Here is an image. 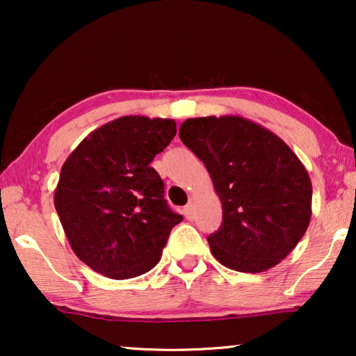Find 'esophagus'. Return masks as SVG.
Wrapping results in <instances>:
<instances>
[{
  "mask_svg": "<svg viewBox=\"0 0 356 356\" xmlns=\"http://www.w3.org/2000/svg\"><path fill=\"white\" fill-rule=\"evenodd\" d=\"M183 213H184V217L188 218V220H193V218H194V207H193V204H188V206L183 209Z\"/></svg>",
  "mask_w": 356,
  "mask_h": 356,
  "instance_id": "obj_1",
  "label": "esophagus"
}]
</instances>
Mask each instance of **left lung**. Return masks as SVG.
<instances>
[{
    "label": "left lung",
    "instance_id": "1",
    "mask_svg": "<svg viewBox=\"0 0 356 356\" xmlns=\"http://www.w3.org/2000/svg\"><path fill=\"white\" fill-rule=\"evenodd\" d=\"M179 139L211 175L222 225L207 238L222 266L257 274L279 264L311 220L309 175L279 136L243 116L189 118Z\"/></svg>",
    "mask_w": 356,
    "mask_h": 356
}]
</instances>
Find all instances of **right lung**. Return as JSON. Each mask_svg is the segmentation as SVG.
<instances>
[{
    "label": "right lung",
    "instance_id": "add662e5",
    "mask_svg": "<svg viewBox=\"0 0 356 356\" xmlns=\"http://www.w3.org/2000/svg\"><path fill=\"white\" fill-rule=\"evenodd\" d=\"M177 134L175 120L121 116L87 136L63 163L55 209L71 250L99 274L133 279L157 266L183 220L150 167Z\"/></svg>",
    "mask_w": 356,
    "mask_h": 356
}]
</instances>
